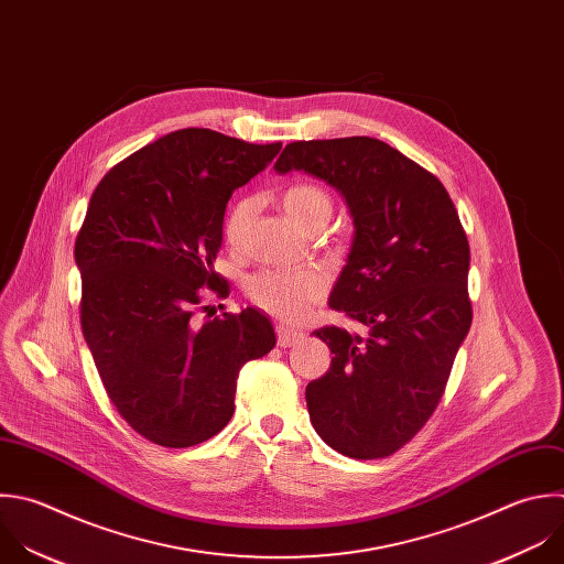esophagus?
Masks as SVG:
<instances>
[{
	"label": "esophagus",
	"mask_w": 564,
	"mask_h": 564,
	"mask_svg": "<svg viewBox=\"0 0 564 564\" xmlns=\"http://www.w3.org/2000/svg\"><path fill=\"white\" fill-rule=\"evenodd\" d=\"M303 338H305V334L301 329H294V327H288V325H276V343L281 347H292Z\"/></svg>",
	"instance_id": "esophagus-1"
}]
</instances>
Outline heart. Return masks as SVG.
Returning <instances> with one entry per match:
<instances>
[{
	"label": "heart",
	"mask_w": 564,
	"mask_h": 564,
	"mask_svg": "<svg viewBox=\"0 0 564 564\" xmlns=\"http://www.w3.org/2000/svg\"><path fill=\"white\" fill-rule=\"evenodd\" d=\"M281 206L288 217L307 232L327 226L334 213V197L327 187L301 181L292 183L281 195ZM252 215V202H239L224 226V237L230 248H239ZM325 294V281L314 270H265L248 281V299L270 316L281 321H301L310 307Z\"/></svg>",
	"instance_id": "1"
}]
</instances>
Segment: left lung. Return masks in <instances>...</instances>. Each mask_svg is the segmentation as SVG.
Listing matches in <instances>:
<instances>
[{"instance_id": "left-lung-1", "label": "left lung", "mask_w": 564, "mask_h": 564, "mask_svg": "<svg viewBox=\"0 0 564 564\" xmlns=\"http://www.w3.org/2000/svg\"><path fill=\"white\" fill-rule=\"evenodd\" d=\"M274 170L336 187L356 228L329 307L365 332H314L334 356L305 390L310 421L343 456L386 458L438 408L469 332L467 235L445 185L386 141H294Z\"/></svg>"}]
</instances>
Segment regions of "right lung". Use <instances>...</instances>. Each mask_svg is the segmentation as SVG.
<instances>
[{"mask_svg":"<svg viewBox=\"0 0 564 564\" xmlns=\"http://www.w3.org/2000/svg\"><path fill=\"white\" fill-rule=\"evenodd\" d=\"M208 128L174 130L121 163L93 193L75 241L82 329L119 416L161 447H193L235 414L239 369L274 343L254 307L197 323L237 187L279 154Z\"/></svg>","mask_w":564,"mask_h":564,"instance_id":"add662e5","label":"right lung"}]
</instances>
